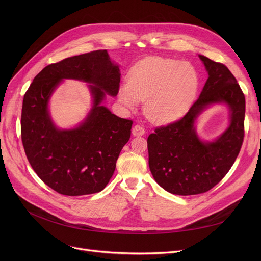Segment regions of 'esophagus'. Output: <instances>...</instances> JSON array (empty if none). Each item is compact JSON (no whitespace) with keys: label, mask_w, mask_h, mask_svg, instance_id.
<instances>
[{"label":"esophagus","mask_w":261,"mask_h":261,"mask_svg":"<svg viewBox=\"0 0 261 261\" xmlns=\"http://www.w3.org/2000/svg\"><path fill=\"white\" fill-rule=\"evenodd\" d=\"M132 134L134 136H142V135L145 134V129L141 125H135L132 129Z\"/></svg>","instance_id":"1"}]
</instances>
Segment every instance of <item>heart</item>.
I'll return each mask as SVG.
<instances>
[{
	"instance_id": "heart-1",
	"label": "heart",
	"mask_w": 261,
	"mask_h": 261,
	"mask_svg": "<svg viewBox=\"0 0 261 261\" xmlns=\"http://www.w3.org/2000/svg\"><path fill=\"white\" fill-rule=\"evenodd\" d=\"M199 81L197 68L189 61L149 57L131 68L128 85L118 90V100L129 110L145 100L144 112L150 120L169 123L187 111Z\"/></svg>"
}]
</instances>
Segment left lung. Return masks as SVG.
Wrapping results in <instances>:
<instances>
[{
    "label": "left lung",
    "instance_id": "left-lung-1",
    "mask_svg": "<svg viewBox=\"0 0 261 261\" xmlns=\"http://www.w3.org/2000/svg\"><path fill=\"white\" fill-rule=\"evenodd\" d=\"M208 78L199 98L181 119L160 127L148 136L149 168L155 182L173 195L206 193L220 182L235 163L244 136L245 98L228 68L199 55ZM230 111L226 131L214 141L202 140L197 117L212 105Z\"/></svg>",
    "mask_w": 261,
    "mask_h": 261
}]
</instances>
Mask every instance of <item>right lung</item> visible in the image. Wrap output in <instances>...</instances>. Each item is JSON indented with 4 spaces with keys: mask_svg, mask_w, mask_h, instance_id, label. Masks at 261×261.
Returning a JSON list of instances; mask_svg holds the SVG:
<instances>
[{
    "mask_svg": "<svg viewBox=\"0 0 261 261\" xmlns=\"http://www.w3.org/2000/svg\"><path fill=\"white\" fill-rule=\"evenodd\" d=\"M64 79L87 82L92 96L90 112L72 129L55 125L48 108L52 93ZM119 82V66L102 49L45 66L26 91L21 115L23 147L35 172L57 193L96 194L112 177L130 139L132 120L116 116L101 103L106 95L115 97Z\"/></svg>",
    "mask_w": 261,
    "mask_h": 261,
    "instance_id": "right-lung-1",
    "label": "right lung"
}]
</instances>
